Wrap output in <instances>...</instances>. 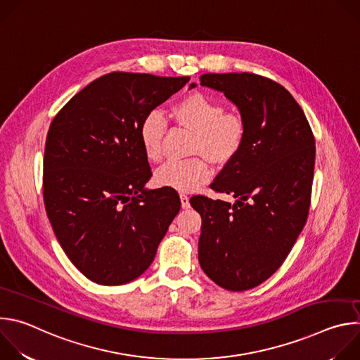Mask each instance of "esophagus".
Segmentation results:
<instances>
[{"instance_id":"obj_1","label":"esophagus","mask_w":360,"mask_h":360,"mask_svg":"<svg viewBox=\"0 0 360 360\" xmlns=\"http://www.w3.org/2000/svg\"><path fill=\"white\" fill-rule=\"evenodd\" d=\"M181 203H182V208L186 210L189 208V196L185 193H181Z\"/></svg>"}]
</instances>
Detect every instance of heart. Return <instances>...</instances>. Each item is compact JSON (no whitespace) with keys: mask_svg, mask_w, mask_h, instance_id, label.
I'll return each instance as SVG.
<instances>
[{"mask_svg":"<svg viewBox=\"0 0 360 360\" xmlns=\"http://www.w3.org/2000/svg\"><path fill=\"white\" fill-rule=\"evenodd\" d=\"M171 117L176 124L193 132L192 152L203 153L214 162H228L240 149L246 136L245 120L235 112H225L217 99L202 92H192L178 99L171 107ZM167 121L158 111L148 112L139 124V141L148 161L162 158V138ZM211 167L203 158L168 162L155 174L160 186L192 192L210 181Z\"/></svg>","mask_w":360,"mask_h":360,"instance_id":"b5f03b06","label":"heart"}]
</instances>
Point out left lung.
<instances>
[{"mask_svg":"<svg viewBox=\"0 0 360 360\" xmlns=\"http://www.w3.org/2000/svg\"><path fill=\"white\" fill-rule=\"evenodd\" d=\"M199 81L238 107L246 136L211 184L235 202L200 195L189 200L202 218L198 258L221 288L248 290L276 272L304 226L315 138L290 92L269 78L229 72L203 74Z\"/></svg>","mask_w":360,"mask_h":360,"instance_id":"left-lung-1","label":"left lung"}]
</instances>
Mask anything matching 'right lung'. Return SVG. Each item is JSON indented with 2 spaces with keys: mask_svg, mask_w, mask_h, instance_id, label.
<instances>
[{
  "mask_svg": "<svg viewBox=\"0 0 360 360\" xmlns=\"http://www.w3.org/2000/svg\"><path fill=\"white\" fill-rule=\"evenodd\" d=\"M189 77L111 72L74 95L49 125L42 192L74 266L98 285H124L152 264L181 210L175 189H146L142 118Z\"/></svg>",
  "mask_w": 360,
  "mask_h": 360,
  "instance_id": "add662e5",
  "label": "right lung"
}]
</instances>
